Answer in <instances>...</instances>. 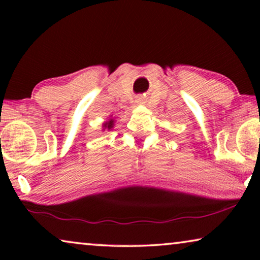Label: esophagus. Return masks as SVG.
I'll use <instances>...</instances> for the list:
<instances>
[{
	"label": "esophagus",
	"mask_w": 260,
	"mask_h": 260,
	"mask_svg": "<svg viewBox=\"0 0 260 260\" xmlns=\"http://www.w3.org/2000/svg\"><path fill=\"white\" fill-rule=\"evenodd\" d=\"M137 103H138V104H142L143 102H142V99H137Z\"/></svg>",
	"instance_id": "obj_1"
}]
</instances>
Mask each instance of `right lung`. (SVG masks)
<instances>
[{
    "label": "right lung",
    "mask_w": 260,
    "mask_h": 260,
    "mask_svg": "<svg viewBox=\"0 0 260 260\" xmlns=\"http://www.w3.org/2000/svg\"><path fill=\"white\" fill-rule=\"evenodd\" d=\"M112 117V116H110ZM115 117H112V118H109V120H106V122L103 123V131L105 130H112V127L115 126Z\"/></svg>",
    "instance_id": "obj_1"
}]
</instances>
